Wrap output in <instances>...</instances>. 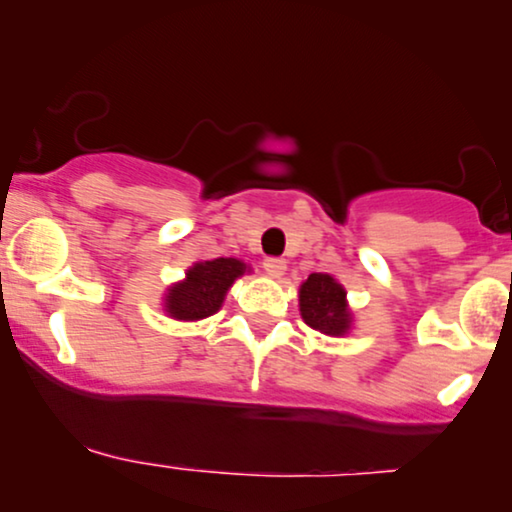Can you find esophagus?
I'll use <instances>...</instances> for the list:
<instances>
[{
	"label": "esophagus",
	"mask_w": 512,
	"mask_h": 512,
	"mask_svg": "<svg viewBox=\"0 0 512 512\" xmlns=\"http://www.w3.org/2000/svg\"><path fill=\"white\" fill-rule=\"evenodd\" d=\"M264 272H267L269 276H274V279H279L281 274L286 272V262L281 260V257H267V260L262 262Z\"/></svg>",
	"instance_id": "34e87169"
}]
</instances>
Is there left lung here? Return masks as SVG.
<instances>
[{"label":"left lung","mask_w":512,"mask_h":512,"mask_svg":"<svg viewBox=\"0 0 512 512\" xmlns=\"http://www.w3.org/2000/svg\"><path fill=\"white\" fill-rule=\"evenodd\" d=\"M301 315L305 325L325 334H344L351 315L346 310V291L330 274H310L301 286Z\"/></svg>","instance_id":"obj_1"}]
</instances>
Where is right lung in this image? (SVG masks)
Listing matches in <instances>:
<instances>
[{
	"label": "right lung",
	"mask_w": 512,
	"mask_h": 512,
	"mask_svg": "<svg viewBox=\"0 0 512 512\" xmlns=\"http://www.w3.org/2000/svg\"><path fill=\"white\" fill-rule=\"evenodd\" d=\"M245 272V264L233 257L199 262L187 269V279L175 284L166 296V310L175 320H202L221 308L233 281Z\"/></svg>",
	"instance_id": "obj_1"
}]
</instances>
